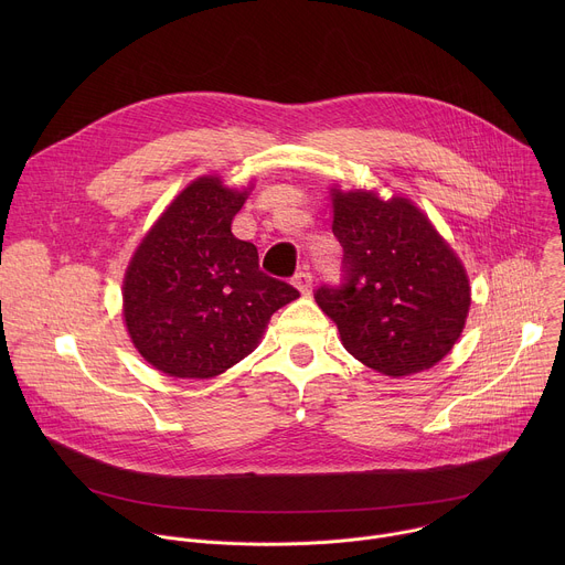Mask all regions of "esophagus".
I'll list each match as a JSON object with an SVG mask.
<instances>
[{"label": "esophagus", "instance_id": "esophagus-1", "mask_svg": "<svg viewBox=\"0 0 565 565\" xmlns=\"http://www.w3.org/2000/svg\"><path fill=\"white\" fill-rule=\"evenodd\" d=\"M292 286H295L303 297H308V295L312 292V275L306 273V270L297 273V275L292 277Z\"/></svg>", "mask_w": 565, "mask_h": 565}]
</instances>
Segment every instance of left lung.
Segmentation results:
<instances>
[{
  "instance_id": "obj_1",
  "label": "left lung",
  "mask_w": 565,
  "mask_h": 565,
  "mask_svg": "<svg viewBox=\"0 0 565 565\" xmlns=\"http://www.w3.org/2000/svg\"><path fill=\"white\" fill-rule=\"evenodd\" d=\"M329 192L347 284L319 288L317 306L364 366L391 377L431 369L465 329V264L412 199H382L375 188Z\"/></svg>"
}]
</instances>
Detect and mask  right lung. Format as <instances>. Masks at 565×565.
<instances>
[{
  "label": "right lung",
  "instance_id": "right-lung-1",
  "mask_svg": "<svg viewBox=\"0 0 565 565\" xmlns=\"http://www.w3.org/2000/svg\"><path fill=\"white\" fill-rule=\"evenodd\" d=\"M253 188L199 177L136 246L122 279V319L156 371L181 380L227 371L257 349L273 312L299 297L262 273L257 248L232 234Z\"/></svg>",
  "mask_w": 565,
  "mask_h": 565
}]
</instances>
